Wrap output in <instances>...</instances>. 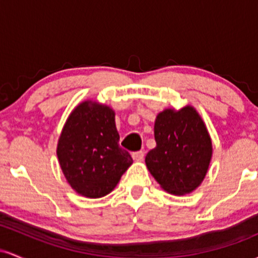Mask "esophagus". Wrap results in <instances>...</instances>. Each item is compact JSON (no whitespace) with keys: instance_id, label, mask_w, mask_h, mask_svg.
<instances>
[{"instance_id":"obj_1","label":"esophagus","mask_w":258,"mask_h":258,"mask_svg":"<svg viewBox=\"0 0 258 258\" xmlns=\"http://www.w3.org/2000/svg\"><path fill=\"white\" fill-rule=\"evenodd\" d=\"M132 158L135 161H143L144 160V152H142V150H139V152H135L132 154Z\"/></svg>"}]
</instances>
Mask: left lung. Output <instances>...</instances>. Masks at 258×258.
<instances>
[{
	"mask_svg": "<svg viewBox=\"0 0 258 258\" xmlns=\"http://www.w3.org/2000/svg\"><path fill=\"white\" fill-rule=\"evenodd\" d=\"M156 148L146 156L159 184L176 195L188 194L203 182L212 155L211 139L197 110L160 112L154 126Z\"/></svg>",
	"mask_w": 258,
	"mask_h": 258,
	"instance_id": "left-lung-1",
	"label": "left lung"
}]
</instances>
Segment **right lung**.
Instances as JSON below:
<instances>
[{
  "instance_id": "add662e5",
  "label": "right lung",
  "mask_w": 258,
  "mask_h": 258,
  "mask_svg": "<svg viewBox=\"0 0 258 258\" xmlns=\"http://www.w3.org/2000/svg\"><path fill=\"white\" fill-rule=\"evenodd\" d=\"M115 112L84 102L70 114L59 138L57 155L65 178L79 194H109L133 160L119 146Z\"/></svg>"
}]
</instances>
